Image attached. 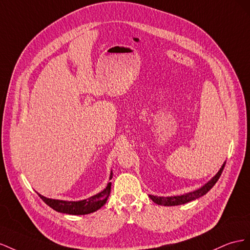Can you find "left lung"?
<instances>
[{
	"mask_svg": "<svg viewBox=\"0 0 250 250\" xmlns=\"http://www.w3.org/2000/svg\"><path fill=\"white\" fill-rule=\"evenodd\" d=\"M225 163H223V166L221 167L219 172L216 174V176H213L211 179L206 183L205 185H203L202 188H200L199 189H196L194 191L188 192V194H184L181 196H174V197H157V196H153L149 195V198L152 199L153 202H155L156 204L158 205H165V206H175V205H181V204H185L188 202H190L192 200H196V199L200 198L202 196H204L206 192L208 190H210V188L216 184V182L219 180V178L222 174Z\"/></svg>",
	"mask_w": 250,
	"mask_h": 250,
	"instance_id": "1",
	"label": "left lung"
}]
</instances>
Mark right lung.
Returning a JSON list of instances; mask_svg holds the SVG:
<instances>
[{
    "label": "right lung",
    "instance_id": "right-lung-1",
    "mask_svg": "<svg viewBox=\"0 0 250 250\" xmlns=\"http://www.w3.org/2000/svg\"><path fill=\"white\" fill-rule=\"evenodd\" d=\"M113 173L110 174V180L112 179ZM111 192V182L108 183L106 188L98 194L92 196L85 200L81 201H63V200H55V199H49L39 194L41 199L50 208L54 210L68 213V215H88V213L94 212L104 206L108 200Z\"/></svg>",
    "mask_w": 250,
    "mask_h": 250
}]
</instances>
